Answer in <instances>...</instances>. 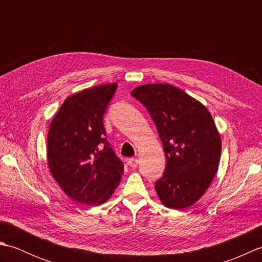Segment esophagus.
I'll return each instance as SVG.
<instances>
[{"label":"esophagus","mask_w":262,"mask_h":262,"mask_svg":"<svg viewBox=\"0 0 262 262\" xmlns=\"http://www.w3.org/2000/svg\"><path fill=\"white\" fill-rule=\"evenodd\" d=\"M137 164H138V160L136 158H132V159L128 160V165H129L130 168L135 169L136 166H137Z\"/></svg>","instance_id":"obj_1"}]
</instances>
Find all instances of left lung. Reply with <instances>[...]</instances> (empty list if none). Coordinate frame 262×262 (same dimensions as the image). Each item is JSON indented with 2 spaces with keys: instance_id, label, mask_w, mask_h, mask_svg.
<instances>
[{
  "instance_id": "1",
  "label": "left lung",
  "mask_w": 262,
  "mask_h": 262,
  "mask_svg": "<svg viewBox=\"0 0 262 262\" xmlns=\"http://www.w3.org/2000/svg\"><path fill=\"white\" fill-rule=\"evenodd\" d=\"M132 96L151 115L165 154V170L155 190L165 207L181 210L207 190L219 170L222 141L203 103L171 84L135 88Z\"/></svg>"
}]
</instances>
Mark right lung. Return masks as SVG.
Returning <instances> with one entry per match:
<instances>
[{"label": "right lung", "instance_id": "obj_1", "mask_svg": "<svg viewBox=\"0 0 262 262\" xmlns=\"http://www.w3.org/2000/svg\"><path fill=\"white\" fill-rule=\"evenodd\" d=\"M116 89L117 83H110L72 94L49 126V170L62 190L83 205L107 202L124 173L103 127V115Z\"/></svg>", "mask_w": 262, "mask_h": 262}]
</instances>
